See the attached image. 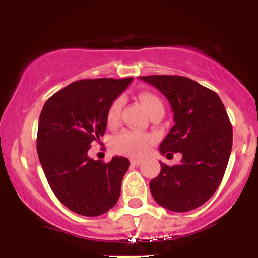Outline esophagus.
Returning a JSON list of instances; mask_svg holds the SVG:
<instances>
[{
	"label": "esophagus",
	"mask_w": 258,
	"mask_h": 258,
	"mask_svg": "<svg viewBox=\"0 0 258 258\" xmlns=\"http://www.w3.org/2000/svg\"><path fill=\"white\" fill-rule=\"evenodd\" d=\"M130 162H131V165H133V166H138V165L142 162V160H139V159H131V160H130Z\"/></svg>",
	"instance_id": "obj_1"
}]
</instances>
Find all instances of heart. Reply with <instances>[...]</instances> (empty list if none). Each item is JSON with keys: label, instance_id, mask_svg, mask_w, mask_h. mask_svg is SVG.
<instances>
[{"label": "heart", "instance_id": "b5f03b06", "mask_svg": "<svg viewBox=\"0 0 258 258\" xmlns=\"http://www.w3.org/2000/svg\"><path fill=\"white\" fill-rule=\"evenodd\" d=\"M139 100L144 105L148 114L153 112L156 109H164L161 99L156 94L144 92L139 94ZM121 105H122V99L116 98L109 106L108 112H106V121L108 123L116 122L119 117ZM148 147H149V138L142 133L133 132V131H123L115 136L111 141V149L115 153L122 154V155L133 156H142L147 153Z\"/></svg>", "mask_w": 258, "mask_h": 258}]
</instances>
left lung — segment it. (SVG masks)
I'll return each mask as SVG.
<instances>
[{"mask_svg":"<svg viewBox=\"0 0 258 258\" xmlns=\"http://www.w3.org/2000/svg\"><path fill=\"white\" fill-rule=\"evenodd\" d=\"M166 97L174 126L160 144V153L182 154L179 165L167 166L150 180L159 205L186 212L205 204L221 184L233 144V128L216 92L176 75L141 76Z\"/></svg>","mask_w":258,"mask_h":258,"instance_id":"left-lung-1","label":"left lung"}]
</instances>
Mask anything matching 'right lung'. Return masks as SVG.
Returning <instances> with one entry per match:
<instances>
[{"label": "right lung", "instance_id": "right-lung-1", "mask_svg": "<svg viewBox=\"0 0 258 258\" xmlns=\"http://www.w3.org/2000/svg\"><path fill=\"white\" fill-rule=\"evenodd\" d=\"M127 79H87L58 91L38 120L37 154L53 193L75 214L94 217L115 206L128 159L110 162L87 155L106 130L109 106L131 84Z\"/></svg>", "mask_w": 258, "mask_h": 258}]
</instances>
